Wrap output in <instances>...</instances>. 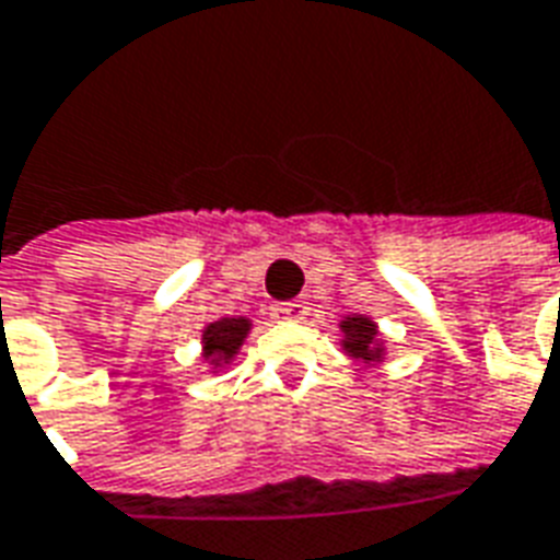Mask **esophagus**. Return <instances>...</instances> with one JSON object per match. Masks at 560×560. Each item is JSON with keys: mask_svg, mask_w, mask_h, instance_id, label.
I'll list each match as a JSON object with an SVG mask.
<instances>
[{"mask_svg": "<svg viewBox=\"0 0 560 560\" xmlns=\"http://www.w3.org/2000/svg\"><path fill=\"white\" fill-rule=\"evenodd\" d=\"M306 313H310V304H306V301H285V304L271 306V315L280 318V322H304Z\"/></svg>", "mask_w": 560, "mask_h": 560, "instance_id": "obj_1", "label": "esophagus"}]
</instances>
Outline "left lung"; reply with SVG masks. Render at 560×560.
<instances>
[{"mask_svg": "<svg viewBox=\"0 0 560 560\" xmlns=\"http://www.w3.org/2000/svg\"><path fill=\"white\" fill-rule=\"evenodd\" d=\"M339 330H342L345 354L354 357V360H363V363H384V336H381L372 318H365V315H345L342 322H339Z\"/></svg>", "mask_w": 560, "mask_h": 560, "instance_id": "obj_1", "label": "left lung"}]
</instances>
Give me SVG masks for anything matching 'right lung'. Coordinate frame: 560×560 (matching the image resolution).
<instances>
[{
	"instance_id": "add662e5",
	"label": "right lung",
	"mask_w": 560,
	"mask_h": 560,
	"mask_svg": "<svg viewBox=\"0 0 560 560\" xmlns=\"http://www.w3.org/2000/svg\"><path fill=\"white\" fill-rule=\"evenodd\" d=\"M247 334H250V318L245 315H233V318H218L212 325L203 327V360L212 369H224L233 363V357L238 354V348L245 345Z\"/></svg>"
}]
</instances>
